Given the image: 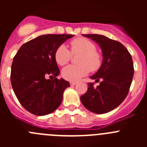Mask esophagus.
<instances>
[{
  "instance_id": "obj_1",
  "label": "esophagus",
  "mask_w": 147,
  "mask_h": 147,
  "mask_svg": "<svg viewBox=\"0 0 147 147\" xmlns=\"http://www.w3.org/2000/svg\"><path fill=\"white\" fill-rule=\"evenodd\" d=\"M76 82H70V85H71V87L76 85Z\"/></svg>"
}]
</instances>
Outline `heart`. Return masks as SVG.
I'll list each match as a JSON object with an SVG mask.
<instances>
[{
	"instance_id": "1",
	"label": "heart",
	"mask_w": 147,
	"mask_h": 147,
	"mask_svg": "<svg viewBox=\"0 0 147 147\" xmlns=\"http://www.w3.org/2000/svg\"><path fill=\"white\" fill-rule=\"evenodd\" d=\"M71 54H80L77 65H67L62 71V76L68 81L75 82L88 74L90 69L92 71L98 70L102 65V56L96 50V45L92 41L84 37H78L70 43ZM71 54L65 45H59L55 51L54 57L59 65H65L69 62Z\"/></svg>"
}]
</instances>
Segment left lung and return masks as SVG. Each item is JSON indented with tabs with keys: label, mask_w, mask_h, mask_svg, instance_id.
Listing matches in <instances>:
<instances>
[{
	"label": "left lung",
	"mask_w": 147,
	"mask_h": 147,
	"mask_svg": "<svg viewBox=\"0 0 147 147\" xmlns=\"http://www.w3.org/2000/svg\"><path fill=\"white\" fill-rule=\"evenodd\" d=\"M96 42L102 52V63L99 69L90 76L95 82L88 83L86 93L80 100L84 107L96 114H103L114 110L127 97L134 74L132 57L121 42L104 35L82 34Z\"/></svg>",
	"instance_id": "left-lung-1"
}]
</instances>
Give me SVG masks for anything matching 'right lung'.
I'll return each mask as SVG.
<instances>
[{
	"instance_id": "obj_1",
	"label": "right lung",
	"mask_w": 147,
	"mask_h": 147,
	"mask_svg": "<svg viewBox=\"0 0 147 147\" xmlns=\"http://www.w3.org/2000/svg\"><path fill=\"white\" fill-rule=\"evenodd\" d=\"M74 36L44 34L23 44L13 59L11 83L21 105L31 113L45 115L56 110L62 102L69 82L59 74L54 54L59 45ZM49 76H54L49 80Z\"/></svg>"
}]
</instances>
